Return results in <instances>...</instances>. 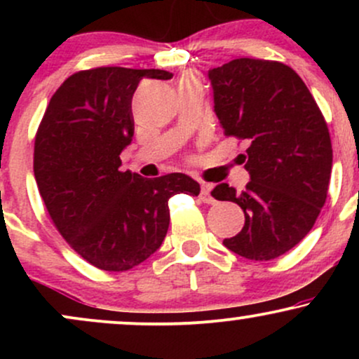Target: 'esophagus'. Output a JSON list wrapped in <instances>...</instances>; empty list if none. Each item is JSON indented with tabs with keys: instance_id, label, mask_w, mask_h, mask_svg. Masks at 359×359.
<instances>
[{
	"instance_id": "obj_1",
	"label": "esophagus",
	"mask_w": 359,
	"mask_h": 359,
	"mask_svg": "<svg viewBox=\"0 0 359 359\" xmlns=\"http://www.w3.org/2000/svg\"><path fill=\"white\" fill-rule=\"evenodd\" d=\"M212 185L211 184H203V189H201V201L205 204H214V197L211 196Z\"/></svg>"
}]
</instances>
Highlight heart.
<instances>
[{
  "label": "heart",
  "instance_id": "b5f03b06",
  "mask_svg": "<svg viewBox=\"0 0 359 359\" xmlns=\"http://www.w3.org/2000/svg\"><path fill=\"white\" fill-rule=\"evenodd\" d=\"M182 81H197V77L196 76H185Z\"/></svg>",
  "mask_w": 359,
  "mask_h": 359
}]
</instances>
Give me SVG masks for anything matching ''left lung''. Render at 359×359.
Listing matches in <instances>:
<instances>
[{
  "instance_id": "obj_1",
  "label": "left lung",
  "mask_w": 359,
  "mask_h": 359,
  "mask_svg": "<svg viewBox=\"0 0 359 359\" xmlns=\"http://www.w3.org/2000/svg\"><path fill=\"white\" fill-rule=\"evenodd\" d=\"M209 79L224 135L248 142L245 191L219 184L211 192L245 212L241 231L222 243L248 259H273L307 236L325 203L327 123L299 74L282 62L234 59L211 69Z\"/></svg>"
}]
</instances>
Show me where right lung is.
I'll list each match as a JSON object with an SVG mask.
<instances>
[{"label": "right lung", "instance_id": "right-lung-1", "mask_svg": "<svg viewBox=\"0 0 359 359\" xmlns=\"http://www.w3.org/2000/svg\"><path fill=\"white\" fill-rule=\"evenodd\" d=\"M160 69L96 67L67 77L35 135L34 172L48 216L69 246L96 269L125 271L165 238L175 194L199 196L185 174L156 179L121 172L119 154L135 133L131 100L142 79H172Z\"/></svg>", "mask_w": 359, "mask_h": 359}]
</instances>
